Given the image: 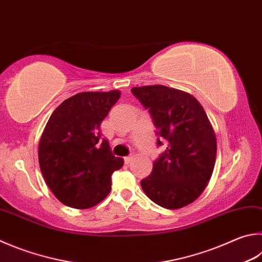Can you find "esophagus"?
Returning <instances> with one entry per match:
<instances>
[{
  "instance_id": "obj_1",
  "label": "esophagus",
  "mask_w": 262,
  "mask_h": 262,
  "mask_svg": "<svg viewBox=\"0 0 262 262\" xmlns=\"http://www.w3.org/2000/svg\"><path fill=\"white\" fill-rule=\"evenodd\" d=\"M133 158H134V156H128V157H125V158H123V160H125V164H129L130 161L133 160Z\"/></svg>"
}]
</instances>
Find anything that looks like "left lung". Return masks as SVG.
Here are the masks:
<instances>
[{
    "instance_id": "left-lung-1",
    "label": "left lung",
    "mask_w": 262,
    "mask_h": 262,
    "mask_svg": "<svg viewBox=\"0 0 262 262\" xmlns=\"http://www.w3.org/2000/svg\"><path fill=\"white\" fill-rule=\"evenodd\" d=\"M132 93L167 143L141 187L161 207L187 206L205 190L215 165L216 137L206 112L192 95L163 84L134 87ZM157 144L163 143L158 139Z\"/></svg>"
}]
</instances>
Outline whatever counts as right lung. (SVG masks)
<instances>
[{
	"mask_svg": "<svg viewBox=\"0 0 262 262\" xmlns=\"http://www.w3.org/2000/svg\"><path fill=\"white\" fill-rule=\"evenodd\" d=\"M119 90L84 92L52 112L39 143V164L52 193L64 205L90 208L111 191V175L123 160L112 155L99 127L120 98Z\"/></svg>",
	"mask_w": 262,
	"mask_h": 262,
	"instance_id": "add662e5",
	"label": "right lung"
}]
</instances>
